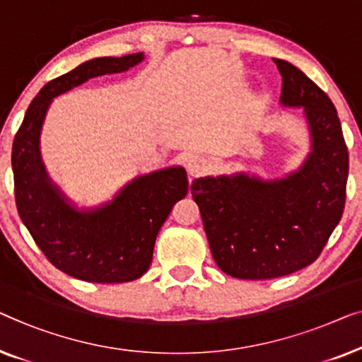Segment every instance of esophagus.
Masks as SVG:
<instances>
[{
	"label": "esophagus",
	"instance_id": "obj_1",
	"mask_svg": "<svg viewBox=\"0 0 362 362\" xmlns=\"http://www.w3.org/2000/svg\"><path fill=\"white\" fill-rule=\"evenodd\" d=\"M206 169H208V160L205 159V157L195 156V157H192L187 164V170L192 177L203 175L206 172Z\"/></svg>",
	"mask_w": 362,
	"mask_h": 362
}]
</instances>
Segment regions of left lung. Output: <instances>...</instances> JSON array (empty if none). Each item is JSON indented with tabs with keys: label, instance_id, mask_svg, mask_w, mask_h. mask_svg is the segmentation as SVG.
Wrapping results in <instances>:
<instances>
[{
	"label": "left lung",
	"instance_id": "left-lung-1",
	"mask_svg": "<svg viewBox=\"0 0 362 362\" xmlns=\"http://www.w3.org/2000/svg\"><path fill=\"white\" fill-rule=\"evenodd\" d=\"M281 103L303 108L312 151L298 170L264 180L238 172L192 183L218 267L228 276L266 281L310 266L343 216L349 157L328 95L302 70L274 59Z\"/></svg>",
	"mask_w": 362,
	"mask_h": 362
}]
</instances>
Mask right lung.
<instances>
[{"instance_id":"obj_1","label":"right lung","mask_w":362,"mask_h":362,"mask_svg":"<svg viewBox=\"0 0 362 362\" xmlns=\"http://www.w3.org/2000/svg\"><path fill=\"white\" fill-rule=\"evenodd\" d=\"M144 54L100 57L49 81L35 95L13 142L14 197L21 220L59 271L86 282L139 279L152 262L157 233L188 192L183 167L139 175L96 208H78L50 180L40 159V131L55 96L105 74L126 72Z\"/></svg>"}]
</instances>
